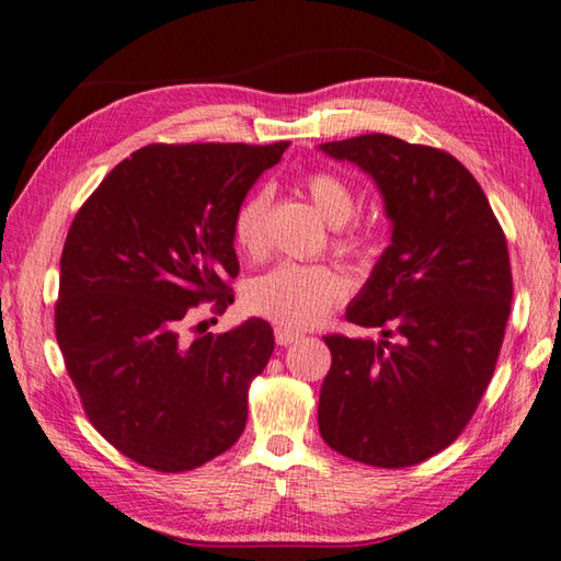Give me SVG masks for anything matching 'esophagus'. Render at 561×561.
<instances>
[{"instance_id":"obj_1","label":"esophagus","mask_w":561,"mask_h":561,"mask_svg":"<svg viewBox=\"0 0 561 561\" xmlns=\"http://www.w3.org/2000/svg\"><path fill=\"white\" fill-rule=\"evenodd\" d=\"M297 339H300V333H297V331H290V329H276V343L278 345H290L293 341H297Z\"/></svg>"}]
</instances>
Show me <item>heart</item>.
<instances>
[{
    "instance_id": "heart-1",
    "label": "heart",
    "mask_w": 561,
    "mask_h": 561,
    "mask_svg": "<svg viewBox=\"0 0 561 561\" xmlns=\"http://www.w3.org/2000/svg\"><path fill=\"white\" fill-rule=\"evenodd\" d=\"M307 192L329 226L341 228L355 214V194L331 172H314L307 178ZM268 190H259L244 198L234 216V242L247 254H261L266 247ZM363 244L357 234L339 240L343 252H355ZM345 295V278L327 264H295L285 261L264 276L249 283L244 302L249 312L264 317L280 329H309Z\"/></svg>"
}]
</instances>
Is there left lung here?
Returning a JSON list of instances; mask_svg holds the SVG:
<instances>
[{
    "mask_svg": "<svg viewBox=\"0 0 561 561\" xmlns=\"http://www.w3.org/2000/svg\"><path fill=\"white\" fill-rule=\"evenodd\" d=\"M319 151L369 175L391 220L345 309L381 339H323L319 432L359 463L415 466L458 437L492 379L514 295L506 238L476 178L439 148L365 134Z\"/></svg>",
    "mask_w": 561,
    "mask_h": 561,
    "instance_id": "left-lung-1",
    "label": "left lung"
}]
</instances>
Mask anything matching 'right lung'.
I'll use <instances>...</instances> for the list:
<instances>
[{
	"instance_id": "add662e5",
	"label": "right lung",
	"mask_w": 561,
	"mask_h": 561,
	"mask_svg": "<svg viewBox=\"0 0 561 561\" xmlns=\"http://www.w3.org/2000/svg\"><path fill=\"white\" fill-rule=\"evenodd\" d=\"M288 141L153 144L110 172L73 218L55 331L93 427L160 472L204 466L247 425L249 381L273 353L264 319L190 341L194 307L232 305L234 216Z\"/></svg>"
}]
</instances>
